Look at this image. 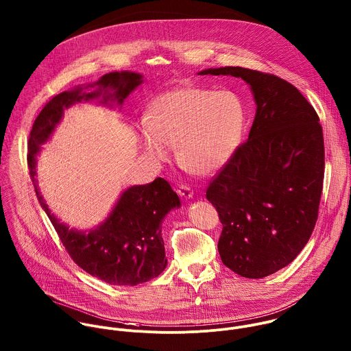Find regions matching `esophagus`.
<instances>
[{
  "instance_id": "34e87169",
  "label": "esophagus",
  "mask_w": 351,
  "mask_h": 351,
  "mask_svg": "<svg viewBox=\"0 0 351 351\" xmlns=\"http://www.w3.org/2000/svg\"><path fill=\"white\" fill-rule=\"evenodd\" d=\"M178 193H179V195H180V197H183V198H191V197H193V190H191L190 187L184 186V184L179 186Z\"/></svg>"
}]
</instances>
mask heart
<instances>
[{"mask_svg": "<svg viewBox=\"0 0 351 351\" xmlns=\"http://www.w3.org/2000/svg\"><path fill=\"white\" fill-rule=\"evenodd\" d=\"M139 143L157 161L175 149L178 164L189 173L217 172L237 149L245 128V109L228 90L179 87L156 97L145 113Z\"/></svg>", "mask_w": 351, "mask_h": 351, "instance_id": "b5f03b06", "label": "heart"}]
</instances>
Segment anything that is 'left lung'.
Returning a JSON list of instances; mask_svg holds the SVG:
<instances>
[{"instance_id":"left-lung-1","label":"left lung","mask_w":351,"mask_h":351,"mask_svg":"<svg viewBox=\"0 0 351 351\" xmlns=\"http://www.w3.org/2000/svg\"><path fill=\"white\" fill-rule=\"evenodd\" d=\"M198 75L242 77L254 95L249 139L206 189L223 231L219 253L235 274L261 279L287 267L308 243L324 182L323 127L315 108L287 80L242 66Z\"/></svg>"}]
</instances>
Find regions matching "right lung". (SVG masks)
<instances>
[{"instance_id":"right-lung-1","label":"right lung","mask_w":351,"mask_h":351,"mask_svg":"<svg viewBox=\"0 0 351 351\" xmlns=\"http://www.w3.org/2000/svg\"><path fill=\"white\" fill-rule=\"evenodd\" d=\"M142 83V75L128 71L110 72L84 88L64 91L53 97L34 121L28 138L27 164L36 198L50 219L58 238L71 258L87 274L113 286H136L157 278L167 267L161 223L167 213L180 206L178 194L169 183L157 178L149 184L127 189L109 217L88 232L69 230L50 213L36 182V154L56 125L64 109L80 101L102 97L101 102L116 101L119 105Z\"/></svg>"}]
</instances>
